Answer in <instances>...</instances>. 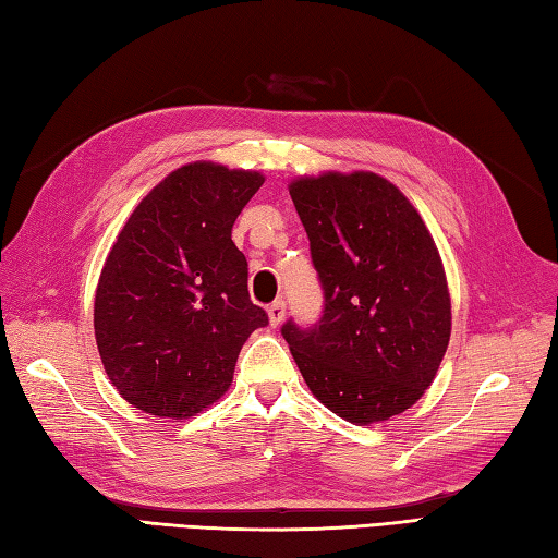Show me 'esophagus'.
Masks as SVG:
<instances>
[{"label":"esophagus","instance_id":"esophagus-1","mask_svg":"<svg viewBox=\"0 0 558 558\" xmlns=\"http://www.w3.org/2000/svg\"><path fill=\"white\" fill-rule=\"evenodd\" d=\"M267 315H269V323H271V327H277V325H281V320H283V315H287V303L283 301H275L267 308Z\"/></svg>","mask_w":558,"mask_h":558}]
</instances>
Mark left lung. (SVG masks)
<instances>
[{
  "label": "left lung",
  "mask_w": 558,
  "mask_h": 558,
  "mask_svg": "<svg viewBox=\"0 0 558 558\" xmlns=\"http://www.w3.org/2000/svg\"><path fill=\"white\" fill-rule=\"evenodd\" d=\"M325 308L281 327L303 380L329 412L368 426L402 414L434 383L450 342V293L422 216L368 170L289 185Z\"/></svg>",
  "instance_id": "8db88e82"
}]
</instances>
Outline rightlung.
<instances>
[{
  "instance_id": "add662e5",
  "label": "right lung",
  "mask_w": 558,
  "mask_h": 558,
  "mask_svg": "<svg viewBox=\"0 0 558 558\" xmlns=\"http://www.w3.org/2000/svg\"><path fill=\"white\" fill-rule=\"evenodd\" d=\"M265 178L197 161L146 195L100 271L94 329L118 392L146 414L187 418L231 388L267 313L250 301L233 223Z\"/></svg>"
}]
</instances>
